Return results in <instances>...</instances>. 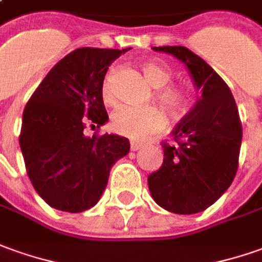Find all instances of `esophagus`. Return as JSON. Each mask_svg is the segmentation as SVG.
I'll return each instance as SVG.
<instances>
[{
  "label": "esophagus",
  "instance_id": "1",
  "mask_svg": "<svg viewBox=\"0 0 262 262\" xmlns=\"http://www.w3.org/2000/svg\"><path fill=\"white\" fill-rule=\"evenodd\" d=\"M141 147H142V144H140V142H137V141L129 142V149H131V151H137V149H140Z\"/></svg>",
  "mask_w": 262,
  "mask_h": 262
}]
</instances>
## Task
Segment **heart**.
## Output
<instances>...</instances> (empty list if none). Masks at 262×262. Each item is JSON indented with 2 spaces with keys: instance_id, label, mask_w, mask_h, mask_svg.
<instances>
[{
  "instance_id": "b5f03b06",
  "label": "heart",
  "mask_w": 262,
  "mask_h": 262,
  "mask_svg": "<svg viewBox=\"0 0 262 262\" xmlns=\"http://www.w3.org/2000/svg\"><path fill=\"white\" fill-rule=\"evenodd\" d=\"M142 73L149 84L157 90V100L162 104L165 111L172 118H181L187 111L188 94L181 86L168 84L172 78V73L168 67L152 59L141 62ZM101 94L105 102L113 101L111 75H107L102 81ZM165 115L158 107H134L122 105L117 108L111 115V127L115 133L133 138L142 140L148 135L155 134L165 127Z\"/></svg>"
}]
</instances>
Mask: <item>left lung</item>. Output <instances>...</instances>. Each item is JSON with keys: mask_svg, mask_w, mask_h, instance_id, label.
<instances>
[{"mask_svg": "<svg viewBox=\"0 0 262 262\" xmlns=\"http://www.w3.org/2000/svg\"><path fill=\"white\" fill-rule=\"evenodd\" d=\"M183 61L201 90L195 107L162 141L164 161L148 176L149 192L164 210L195 214L230 187L238 169L243 125L230 86L201 57L181 47H152Z\"/></svg>", "mask_w": 262, "mask_h": 262, "instance_id": "8db88e82", "label": "left lung"}]
</instances>
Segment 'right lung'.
Segmentation results:
<instances>
[{"label": "right lung", "mask_w": 262, "mask_h": 262, "mask_svg": "<svg viewBox=\"0 0 262 262\" xmlns=\"http://www.w3.org/2000/svg\"><path fill=\"white\" fill-rule=\"evenodd\" d=\"M124 50L78 48L58 61L34 91L23 114L19 147L39 196L66 212L90 210L107 187L110 169L129 141L114 134L85 137L86 125L108 120L101 86Z\"/></svg>", "instance_id": "add662e5"}]
</instances>
